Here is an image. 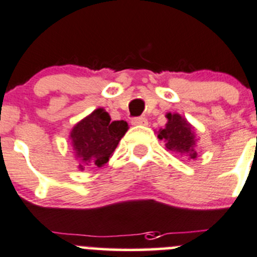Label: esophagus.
<instances>
[{
  "mask_svg": "<svg viewBox=\"0 0 257 257\" xmlns=\"http://www.w3.org/2000/svg\"><path fill=\"white\" fill-rule=\"evenodd\" d=\"M148 120H147L146 116H139V118L132 119V124L133 125H147Z\"/></svg>",
  "mask_w": 257,
  "mask_h": 257,
  "instance_id": "esophagus-1",
  "label": "esophagus"
}]
</instances>
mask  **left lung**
I'll return each mask as SVG.
<instances>
[{"mask_svg":"<svg viewBox=\"0 0 257 257\" xmlns=\"http://www.w3.org/2000/svg\"><path fill=\"white\" fill-rule=\"evenodd\" d=\"M168 123L161 129L158 138L166 144V148L174 153L186 154L189 159H195L197 152L195 149V134L192 126L179 114H167Z\"/></svg>","mask_w":257,"mask_h":257,"instance_id":"left-lung-1","label":"left lung"}]
</instances>
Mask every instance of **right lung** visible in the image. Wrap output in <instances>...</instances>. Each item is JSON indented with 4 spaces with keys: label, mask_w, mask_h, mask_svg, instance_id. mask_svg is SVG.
I'll return each instance as SVG.
<instances>
[{
    "label": "right lung",
    "mask_w": 257,
    "mask_h": 257,
    "mask_svg": "<svg viewBox=\"0 0 257 257\" xmlns=\"http://www.w3.org/2000/svg\"><path fill=\"white\" fill-rule=\"evenodd\" d=\"M126 131V121H110L109 114L101 108L76 124L71 132V139L76 156L83 162L79 166L80 169L85 166L105 164Z\"/></svg>",
    "instance_id": "obj_1"
}]
</instances>
